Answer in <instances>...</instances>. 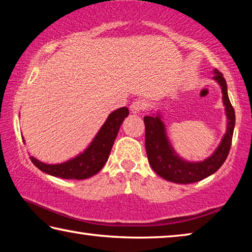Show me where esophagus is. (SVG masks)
<instances>
[{
	"mask_svg": "<svg viewBox=\"0 0 252 252\" xmlns=\"http://www.w3.org/2000/svg\"><path fill=\"white\" fill-rule=\"evenodd\" d=\"M146 108V103L142 100H135L131 103L130 105V110L132 113H139L141 112V111Z\"/></svg>",
	"mask_w": 252,
	"mask_h": 252,
	"instance_id": "34e87169",
	"label": "esophagus"
}]
</instances>
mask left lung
Returning a JSON list of instances; mask_svg holds the SVG:
<instances>
[{"instance_id": "8db88e82", "label": "left lung", "mask_w": 252, "mask_h": 252, "mask_svg": "<svg viewBox=\"0 0 252 252\" xmlns=\"http://www.w3.org/2000/svg\"><path fill=\"white\" fill-rule=\"evenodd\" d=\"M213 72H215L213 79L220 84L222 90V100L229 122L222 141L208 159L201 162H187L182 160L180 157L177 156L170 144L160 116H147L143 119L146 125V151L149 163L155 172L165 180L174 183H185V185L198 182L215 173L223 164L229 155L234 123H236V114L229 100L227 82L223 74L217 69Z\"/></svg>"}]
</instances>
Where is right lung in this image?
Masks as SVG:
<instances>
[{"mask_svg": "<svg viewBox=\"0 0 252 252\" xmlns=\"http://www.w3.org/2000/svg\"><path fill=\"white\" fill-rule=\"evenodd\" d=\"M127 114H129V110L126 106L110 113L90 146L74 159L59 164H46L33 157H30V159L41 171L57 178L82 180V179L94 176L108 161L119 129Z\"/></svg>", "mask_w": 252, "mask_h": 252, "instance_id": "add662e5", "label": "right lung"}]
</instances>
